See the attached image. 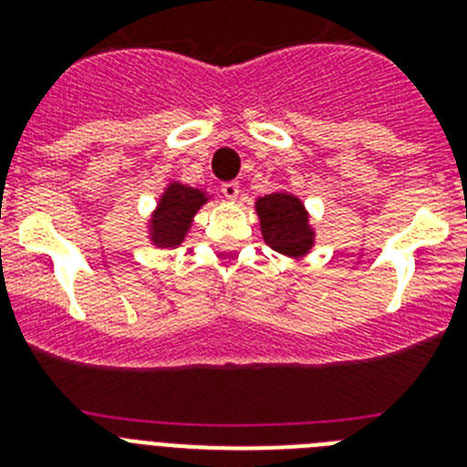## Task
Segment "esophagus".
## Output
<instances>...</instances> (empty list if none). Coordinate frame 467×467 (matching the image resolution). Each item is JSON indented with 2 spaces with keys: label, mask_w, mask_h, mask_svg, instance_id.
Here are the masks:
<instances>
[{
  "label": "esophagus",
  "mask_w": 467,
  "mask_h": 467,
  "mask_svg": "<svg viewBox=\"0 0 467 467\" xmlns=\"http://www.w3.org/2000/svg\"><path fill=\"white\" fill-rule=\"evenodd\" d=\"M222 193H224V198H229V201H236L238 193H241V184H238V182H224V184H222Z\"/></svg>",
  "instance_id": "obj_1"
}]
</instances>
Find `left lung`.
Wrapping results in <instances>:
<instances>
[{
	"label": "left lung",
	"instance_id": "obj_1",
	"mask_svg": "<svg viewBox=\"0 0 467 467\" xmlns=\"http://www.w3.org/2000/svg\"><path fill=\"white\" fill-rule=\"evenodd\" d=\"M266 245L287 257H304L313 247V229L308 213L295 193L275 192L254 203Z\"/></svg>",
	"mask_w": 467,
	"mask_h": 467
}]
</instances>
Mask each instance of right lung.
<instances>
[{"label": "right lung", "mask_w": 467, "mask_h": 467, "mask_svg": "<svg viewBox=\"0 0 467 467\" xmlns=\"http://www.w3.org/2000/svg\"><path fill=\"white\" fill-rule=\"evenodd\" d=\"M208 201L201 189L171 182L150 220V238L156 247H177L187 236L193 214Z\"/></svg>", "instance_id": "1"}]
</instances>
